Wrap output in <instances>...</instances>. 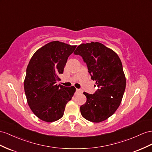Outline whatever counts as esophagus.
Masks as SVG:
<instances>
[{
	"label": "esophagus",
	"mask_w": 152,
	"mask_h": 152,
	"mask_svg": "<svg viewBox=\"0 0 152 152\" xmlns=\"http://www.w3.org/2000/svg\"><path fill=\"white\" fill-rule=\"evenodd\" d=\"M82 91L81 90V89H78V88H76V93L77 94H78V93H81Z\"/></svg>",
	"instance_id": "34e87169"
}]
</instances>
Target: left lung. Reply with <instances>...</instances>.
Instances as JSON below:
<instances>
[{"label": "left lung", "instance_id": "1", "mask_svg": "<svg viewBox=\"0 0 152 152\" xmlns=\"http://www.w3.org/2000/svg\"><path fill=\"white\" fill-rule=\"evenodd\" d=\"M74 54L82 57L98 87L93 94L83 92L87 102L80 107L81 115L91 122L103 121L118 109L125 91L121 61L113 50L99 42L81 44Z\"/></svg>", "mask_w": 152, "mask_h": 152}]
</instances>
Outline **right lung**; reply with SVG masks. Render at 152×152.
Wrapping results in <instances>:
<instances>
[{"label": "right lung", "mask_w": 152, "mask_h": 152, "mask_svg": "<svg viewBox=\"0 0 152 152\" xmlns=\"http://www.w3.org/2000/svg\"><path fill=\"white\" fill-rule=\"evenodd\" d=\"M76 48L53 41L38 49L29 61L24 83L25 94L31 110L44 121L60 119L76 91L73 86L56 84Z\"/></svg>", "instance_id": "obj_1"}]
</instances>
